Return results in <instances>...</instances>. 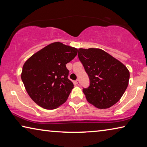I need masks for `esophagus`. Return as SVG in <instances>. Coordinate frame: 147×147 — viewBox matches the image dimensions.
<instances>
[{"mask_svg": "<svg viewBox=\"0 0 147 147\" xmlns=\"http://www.w3.org/2000/svg\"><path fill=\"white\" fill-rule=\"evenodd\" d=\"M75 84H76V85L80 86V81H79V80H76L75 81Z\"/></svg>", "mask_w": 147, "mask_h": 147, "instance_id": "obj_1", "label": "esophagus"}]
</instances>
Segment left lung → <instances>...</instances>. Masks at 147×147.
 Wrapping results in <instances>:
<instances>
[{
    "label": "left lung",
    "instance_id": "8db88e82",
    "mask_svg": "<svg viewBox=\"0 0 147 147\" xmlns=\"http://www.w3.org/2000/svg\"><path fill=\"white\" fill-rule=\"evenodd\" d=\"M78 56L90 80L89 88L83 89L88 102L99 109L115 104L128 87V69L100 49H79Z\"/></svg>",
    "mask_w": 147,
    "mask_h": 147
}]
</instances>
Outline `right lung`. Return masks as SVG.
Instances as JSON below:
<instances>
[{"label":"right lung","instance_id":"add662e5","mask_svg":"<svg viewBox=\"0 0 147 147\" xmlns=\"http://www.w3.org/2000/svg\"><path fill=\"white\" fill-rule=\"evenodd\" d=\"M78 49L54 42L34 54L24 63L21 79L33 101L47 109L65 103L74 85L68 79L66 64L74 58Z\"/></svg>","mask_w":147,"mask_h":147}]
</instances>
